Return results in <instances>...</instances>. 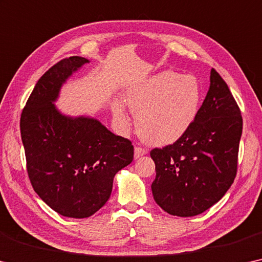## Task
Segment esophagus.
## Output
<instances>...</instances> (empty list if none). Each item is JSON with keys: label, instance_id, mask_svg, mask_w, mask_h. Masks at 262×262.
Here are the masks:
<instances>
[{"label": "esophagus", "instance_id": "1", "mask_svg": "<svg viewBox=\"0 0 262 262\" xmlns=\"http://www.w3.org/2000/svg\"><path fill=\"white\" fill-rule=\"evenodd\" d=\"M146 150H145L144 147H140V146H136L135 147V158L138 159L139 157H142L144 155H146Z\"/></svg>", "mask_w": 262, "mask_h": 262}]
</instances>
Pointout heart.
Returning <instances> with one entry per match:
<instances>
[{
  "label": "heart",
  "mask_w": 262,
  "mask_h": 262,
  "mask_svg": "<svg viewBox=\"0 0 262 262\" xmlns=\"http://www.w3.org/2000/svg\"><path fill=\"white\" fill-rule=\"evenodd\" d=\"M125 104L137 115V131L143 140L152 145L172 144L186 134L198 116L201 86L194 76L163 71L130 88ZM112 112L119 127L130 126L122 103L115 102Z\"/></svg>",
  "instance_id": "b5f03b06"
}]
</instances>
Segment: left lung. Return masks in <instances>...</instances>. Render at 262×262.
Returning <instances> with one entry per match:
<instances>
[{
  "label": "left lung",
  "instance_id": "1",
  "mask_svg": "<svg viewBox=\"0 0 262 262\" xmlns=\"http://www.w3.org/2000/svg\"><path fill=\"white\" fill-rule=\"evenodd\" d=\"M210 89L192 126L182 138L151 150L156 203L165 212L193 216L223 198L234 182L243 117L227 84L211 70Z\"/></svg>",
  "mask_w": 262,
  "mask_h": 262
}]
</instances>
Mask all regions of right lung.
Here are the masks:
<instances>
[{
	"mask_svg": "<svg viewBox=\"0 0 262 262\" xmlns=\"http://www.w3.org/2000/svg\"><path fill=\"white\" fill-rule=\"evenodd\" d=\"M89 63L72 56L36 83L19 127L27 172L35 192L63 216L88 218L105 205L119 170L134 160V145L97 119L63 116L54 103L69 76Z\"/></svg>",
	"mask_w": 262,
	"mask_h": 262,
	"instance_id": "right-lung-1",
	"label": "right lung"
}]
</instances>
